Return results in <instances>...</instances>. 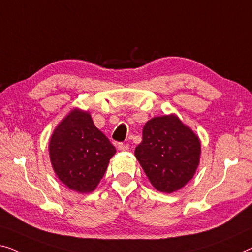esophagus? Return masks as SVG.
Returning <instances> with one entry per match:
<instances>
[{"label": "esophagus", "mask_w": 252, "mask_h": 252, "mask_svg": "<svg viewBox=\"0 0 252 252\" xmlns=\"http://www.w3.org/2000/svg\"><path fill=\"white\" fill-rule=\"evenodd\" d=\"M118 148H119V150H127L129 149V145L125 144V142H119Z\"/></svg>", "instance_id": "esophagus-1"}]
</instances>
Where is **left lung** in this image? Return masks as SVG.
<instances>
[{"label": "left lung", "mask_w": 252, "mask_h": 252, "mask_svg": "<svg viewBox=\"0 0 252 252\" xmlns=\"http://www.w3.org/2000/svg\"><path fill=\"white\" fill-rule=\"evenodd\" d=\"M153 187L172 193L185 187L200 159V140L174 114L157 116L146 123L142 141L134 150Z\"/></svg>", "instance_id": "obj_1"}]
</instances>
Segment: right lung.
<instances>
[{
    "mask_svg": "<svg viewBox=\"0 0 252 252\" xmlns=\"http://www.w3.org/2000/svg\"><path fill=\"white\" fill-rule=\"evenodd\" d=\"M55 174L71 190L92 192L116 149L94 125L88 112L74 108L56 126L50 140Z\"/></svg>",
    "mask_w": 252,
    "mask_h": 252,
    "instance_id": "1",
    "label": "right lung"
}]
</instances>
